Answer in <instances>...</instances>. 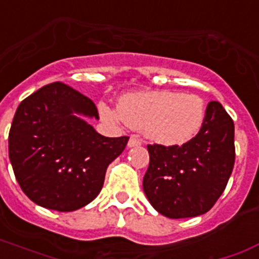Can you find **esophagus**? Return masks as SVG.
<instances>
[{"label": "esophagus", "mask_w": 259, "mask_h": 259, "mask_svg": "<svg viewBox=\"0 0 259 259\" xmlns=\"http://www.w3.org/2000/svg\"><path fill=\"white\" fill-rule=\"evenodd\" d=\"M142 144V139L138 138V136H131L130 140H128V146L130 147H135V146H140Z\"/></svg>", "instance_id": "1"}]
</instances>
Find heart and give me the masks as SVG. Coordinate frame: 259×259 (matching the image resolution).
Instances as JSON below:
<instances>
[{"instance_id":"1","label":"heart","mask_w":259,"mask_h":259,"mask_svg":"<svg viewBox=\"0 0 259 259\" xmlns=\"http://www.w3.org/2000/svg\"><path fill=\"white\" fill-rule=\"evenodd\" d=\"M100 111L115 121L125 120L148 139L165 146H177L196 136L205 119V105L198 96L177 92H142L124 94L119 109L100 104Z\"/></svg>"}]
</instances>
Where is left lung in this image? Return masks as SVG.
Here are the masks:
<instances>
[{
  "label": "left lung",
  "instance_id": "obj_1",
  "mask_svg": "<svg viewBox=\"0 0 259 259\" xmlns=\"http://www.w3.org/2000/svg\"><path fill=\"white\" fill-rule=\"evenodd\" d=\"M147 150L143 190L151 205L170 219L202 215L222 196L234 169V121L220 102L211 101L200 131L189 142L147 144Z\"/></svg>",
  "mask_w": 259,
  "mask_h": 259
}]
</instances>
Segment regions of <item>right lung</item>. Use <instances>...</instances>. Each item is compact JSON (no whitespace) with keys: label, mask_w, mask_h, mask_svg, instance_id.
Returning a JSON list of instances; mask_svg holds the SVG:
<instances>
[{"label":"right lung","mask_w":259,"mask_h":259,"mask_svg":"<svg viewBox=\"0 0 259 259\" xmlns=\"http://www.w3.org/2000/svg\"><path fill=\"white\" fill-rule=\"evenodd\" d=\"M74 113L98 119L89 97L53 82L20 102L9 131V159L20 188L35 204L59 212L97 197L108 166L130 139L100 135Z\"/></svg>","instance_id":"add662e5"}]
</instances>
